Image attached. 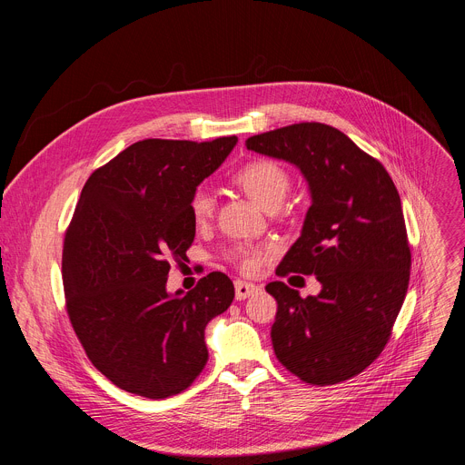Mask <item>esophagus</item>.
Here are the masks:
<instances>
[{
    "label": "esophagus",
    "mask_w": 465,
    "mask_h": 465,
    "mask_svg": "<svg viewBox=\"0 0 465 465\" xmlns=\"http://www.w3.org/2000/svg\"><path fill=\"white\" fill-rule=\"evenodd\" d=\"M253 292H257V285L246 283V282H241V280L235 282V298L237 300H244V298L252 296Z\"/></svg>",
    "instance_id": "1"
}]
</instances>
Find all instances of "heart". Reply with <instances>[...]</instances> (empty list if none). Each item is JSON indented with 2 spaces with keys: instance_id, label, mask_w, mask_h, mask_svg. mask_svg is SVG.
Instances as JSON below:
<instances>
[{
  "instance_id": "heart-1",
  "label": "heart",
  "mask_w": 465,
  "mask_h": 465,
  "mask_svg": "<svg viewBox=\"0 0 465 465\" xmlns=\"http://www.w3.org/2000/svg\"><path fill=\"white\" fill-rule=\"evenodd\" d=\"M233 183L241 187L255 204L262 210L274 212L282 206L291 189L289 171L271 158H255L246 162L235 174ZM189 212L196 224H206L215 213V196L213 193L201 185L189 196ZM264 248L252 246H235L228 252L230 261L244 272H252L259 267V262L267 257Z\"/></svg>"
}]
</instances>
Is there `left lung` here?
<instances>
[{"label": "left lung", "instance_id": "8db88e82", "mask_svg": "<svg viewBox=\"0 0 465 465\" xmlns=\"http://www.w3.org/2000/svg\"><path fill=\"white\" fill-rule=\"evenodd\" d=\"M246 149L294 163L312 201L276 274H314L322 291L302 298L283 282L267 285L278 302L274 353L309 384L348 381L384 350L409 289L412 255L400 193L379 160L323 123L264 132Z\"/></svg>", "mask_w": 465, "mask_h": 465}]
</instances>
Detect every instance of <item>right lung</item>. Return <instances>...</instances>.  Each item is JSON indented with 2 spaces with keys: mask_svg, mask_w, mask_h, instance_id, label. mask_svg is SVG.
Listing matches in <instances>:
<instances>
[{
  "mask_svg": "<svg viewBox=\"0 0 465 465\" xmlns=\"http://www.w3.org/2000/svg\"><path fill=\"white\" fill-rule=\"evenodd\" d=\"M143 140L95 169L64 235L65 309L92 364L130 393L165 400L208 362L204 329L233 302L223 272L169 294L171 261L194 239L189 196L235 147Z\"/></svg>",
  "mask_w": 465,
  "mask_h": 465,
  "instance_id": "right-lung-1",
  "label": "right lung"
}]
</instances>
